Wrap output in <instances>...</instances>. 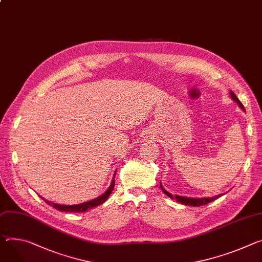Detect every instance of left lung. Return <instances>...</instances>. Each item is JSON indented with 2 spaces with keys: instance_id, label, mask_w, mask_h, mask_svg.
<instances>
[{
  "instance_id": "obj_1",
  "label": "left lung",
  "mask_w": 262,
  "mask_h": 262,
  "mask_svg": "<svg viewBox=\"0 0 262 262\" xmlns=\"http://www.w3.org/2000/svg\"><path fill=\"white\" fill-rule=\"evenodd\" d=\"M230 97H231V99H232L233 101H235L237 104H238V106H239L243 111H245V107H244L243 103L239 101L238 98H237V97L235 96V94H234L232 91L230 92ZM160 187H161V189H162V191H163L166 195L169 196L171 200H177V202H179L180 204L186 205V206H193V207L203 206V205H206V204H208V203H210V202H212V201L216 200V199H219V198H221V196L224 195V193H222V194H219V195H215V196H212V198H186V196H182V195H172V194L169 193L168 191H166V190L164 189V187L162 186L161 183H160Z\"/></svg>"
}]
</instances>
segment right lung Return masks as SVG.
<instances>
[{
  "mask_svg": "<svg viewBox=\"0 0 262 262\" xmlns=\"http://www.w3.org/2000/svg\"><path fill=\"white\" fill-rule=\"evenodd\" d=\"M115 176H116V171L114 173V177H113V180L111 182L110 187L107 188V190L103 194H101L100 196H98L96 199H93L91 201H88V202H84V203H81V204H77V205H59V204H55V203H51L49 201H47L41 196L40 198L48 205L53 206L55 209H57L59 211H62V212H85L88 210H91L95 207H97V206L103 204L107 200V198L111 195L113 189L115 187Z\"/></svg>",
  "mask_w": 262,
  "mask_h": 262,
  "instance_id": "right-lung-1",
  "label": "right lung"
}]
</instances>
